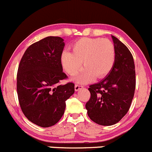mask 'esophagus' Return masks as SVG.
Listing matches in <instances>:
<instances>
[{"label": "esophagus", "instance_id": "34e87169", "mask_svg": "<svg viewBox=\"0 0 152 152\" xmlns=\"http://www.w3.org/2000/svg\"><path fill=\"white\" fill-rule=\"evenodd\" d=\"M82 88H83V86H82V85H77V84H76V85H75V91H79V90L82 89Z\"/></svg>", "mask_w": 152, "mask_h": 152}]
</instances>
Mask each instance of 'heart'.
<instances>
[{"instance_id": "b5f03b06", "label": "heart", "mask_w": 152, "mask_h": 152, "mask_svg": "<svg viewBox=\"0 0 152 152\" xmlns=\"http://www.w3.org/2000/svg\"><path fill=\"white\" fill-rule=\"evenodd\" d=\"M60 61L64 71L70 76L82 73L74 78L79 83H86L94 77L102 79L111 70L115 61V48L110 41L99 38H84L72 45V52L63 51Z\"/></svg>"}]
</instances>
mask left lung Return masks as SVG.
Returning a JSON list of instances; mask_svg holds the SVG:
<instances>
[{"instance_id": "left-lung-1", "label": "left lung", "mask_w": 152, "mask_h": 152, "mask_svg": "<svg viewBox=\"0 0 152 152\" xmlns=\"http://www.w3.org/2000/svg\"><path fill=\"white\" fill-rule=\"evenodd\" d=\"M115 61L104 79L90 85L91 98L85 104L88 115L101 126L118 123L129 111L136 87L134 58L127 47L112 35Z\"/></svg>"}]
</instances>
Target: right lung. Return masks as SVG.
<instances>
[{"mask_svg": "<svg viewBox=\"0 0 152 152\" xmlns=\"http://www.w3.org/2000/svg\"><path fill=\"white\" fill-rule=\"evenodd\" d=\"M64 39L49 36L32 44L20 59L17 73L19 104L25 117L43 128L56 124L64 113L66 100L74 94V84L59 85L67 76L60 56Z\"/></svg>", "mask_w": 152, "mask_h": 152, "instance_id": "1", "label": "right lung"}]
</instances>
